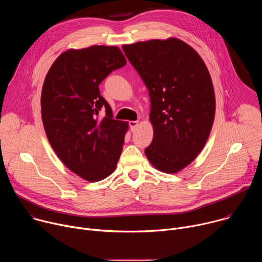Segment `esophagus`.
I'll return each instance as SVG.
<instances>
[{"instance_id":"esophagus-1","label":"esophagus","mask_w":262,"mask_h":262,"mask_svg":"<svg viewBox=\"0 0 262 262\" xmlns=\"http://www.w3.org/2000/svg\"><path fill=\"white\" fill-rule=\"evenodd\" d=\"M138 124L139 122L138 121H129V127H130V130L132 132H135L136 128L138 127Z\"/></svg>"}]
</instances>
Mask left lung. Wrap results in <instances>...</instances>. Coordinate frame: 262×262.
Wrapping results in <instances>:
<instances>
[{"label":"left lung","mask_w":262,"mask_h":262,"mask_svg":"<svg viewBox=\"0 0 262 262\" xmlns=\"http://www.w3.org/2000/svg\"><path fill=\"white\" fill-rule=\"evenodd\" d=\"M122 50L150 95L154 140L145 155L156 169L177 173L201 152L213 124L209 71L191 46L174 37L124 45Z\"/></svg>","instance_id":"8db88e82"}]
</instances>
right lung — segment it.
Wrapping results in <instances>:
<instances>
[{
	"mask_svg": "<svg viewBox=\"0 0 262 262\" xmlns=\"http://www.w3.org/2000/svg\"><path fill=\"white\" fill-rule=\"evenodd\" d=\"M125 64L117 47L70 49L55 60L43 82L41 118L48 140L71 172L91 182L113 173L122 152L128 124L113 118L98 86Z\"/></svg>",
	"mask_w": 262,
	"mask_h": 262,
	"instance_id": "add662e5",
	"label": "right lung"
}]
</instances>
